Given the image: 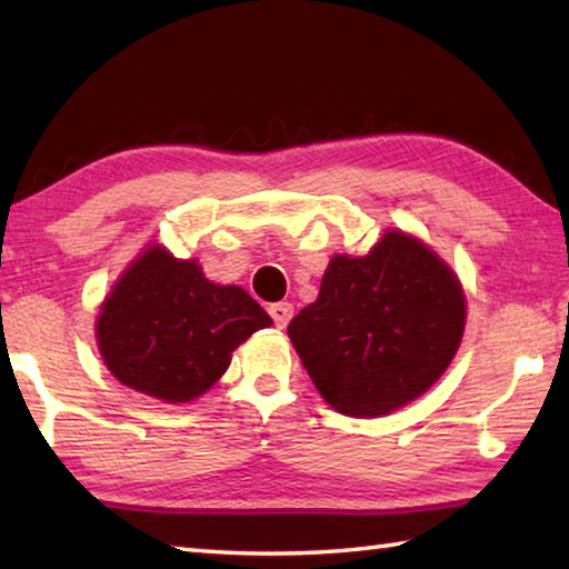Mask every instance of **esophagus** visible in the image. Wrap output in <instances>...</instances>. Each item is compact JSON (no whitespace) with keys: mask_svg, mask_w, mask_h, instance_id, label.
I'll use <instances>...</instances> for the list:
<instances>
[{"mask_svg":"<svg viewBox=\"0 0 569 569\" xmlns=\"http://www.w3.org/2000/svg\"><path fill=\"white\" fill-rule=\"evenodd\" d=\"M268 313H271V319L276 321L278 329H286L288 321H291V316H293V306L286 303V301L271 303V306H268Z\"/></svg>","mask_w":569,"mask_h":569,"instance_id":"34e87169","label":"esophagus"}]
</instances>
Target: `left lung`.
I'll list each match as a JSON object with an SVG mask.
<instances>
[{
  "label": "left lung",
  "instance_id": "8db88e82",
  "mask_svg": "<svg viewBox=\"0 0 569 569\" xmlns=\"http://www.w3.org/2000/svg\"><path fill=\"white\" fill-rule=\"evenodd\" d=\"M465 293L417 238L389 230L369 256H336L288 336L321 397L346 417H381L421 397L455 359Z\"/></svg>",
  "mask_w": 569,
  "mask_h": 569
}]
</instances>
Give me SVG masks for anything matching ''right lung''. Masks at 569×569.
<instances>
[{
	"label": "right lung",
	"mask_w": 569,
	"mask_h": 569,
	"mask_svg": "<svg viewBox=\"0 0 569 569\" xmlns=\"http://www.w3.org/2000/svg\"><path fill=\"white\" fill-rule=\"evenodd\" d=\"M271 323L243 288L210 283L196 261L152 246L104 298L98 343L124 387L186 403L223 377L233 349Z\"/></svg>",
	"instance_id": "1"
}]
</instances>
